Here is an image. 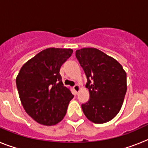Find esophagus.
<instances>
[{
	"instance_id": "1",
	"label": "esophagus",
	"mask_w": 148,
	"mask_h": 148,
	"mask_svg": "<svg viewBox=\"0 0 148 148\" xmlns=\"http://www.w3.org/2000/svg\"><path fill=\"white\" fill-rule=\"evenodd\" d=\"M73 88H74V90H75L77 92H79V91H80V90H81L80 85H78V84H75V85L73 87Z\"/></svg>"
}]
</instances>
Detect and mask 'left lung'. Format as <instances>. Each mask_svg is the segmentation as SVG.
Returning a JSON list of instances; mask_svg holds the SVG:
<instances>
[{"instance_id":"obj_1","label":"left lung","mask_w":148,"mask_h":148,"mask_svg":"<svg viewBox=\"0 0 148 148\" xmlns=\"http://www.w3.org/2000/svg\"><path fill=\"white\" fill-rule=\"evenodd\" d=\"M75 56L87 76L89 101L82 105L87 119L95 124L113 119L127 92V74L115 58L95 48H82Z\"/></svg>"}]
</instances>
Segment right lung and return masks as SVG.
<instances>
[{
  "mask_svg": "<svg viewBox=\"0 0 148 148\" xmlns=\"http://www.w3.org/2000/svg\"><path fill=\"white\" fill-rule=\"evenodd\" d=\"M73 52L72 49L47 48L27 61L17 75L23 109L40 125L51 126L62 121L74 97L64 86L59 73Z\"/></svg>",
  "mask_w": 148,
  "mask_h": 148,
  "instance_id": "add662e5",
  "label": "right lung"
}]
</instances>
